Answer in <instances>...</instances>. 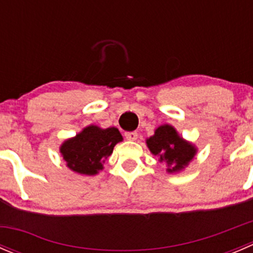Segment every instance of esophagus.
<instances>
[{
	"mask_svg": "<svg viewBox=\"0 0 253 253\" xmlns=\"http://www.w3.org/2000/svg\"><path fill=\"white\" fill-rule=\"evenodd\" d=\"M125 137H126L128 141H136L138 138V133L137 132H126L125 133Z\"/></svg>",
	"mask_w": 253,
	"mask_h": 253,
	"instance_id": "1",
	"label": "esophagus"
}]
</instances>
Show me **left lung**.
<instances>
[{"label":"left lung","instance_id":"obj_1","mask_svg":"<svg viewBox=\"0 0 253 253\" xmlns=\"http://www.w3.org/2000/svg\"><path fill=\"white\" fill-rule=\"evenodd\" d=\"M145 143L150 153L159 157V162L167 165L169 174L182 171L197 154V147L183 139L169 124L158 127L154 134L145 139Z\"/></svg>","mask_w":253,"mask_h":253}]
</instances>
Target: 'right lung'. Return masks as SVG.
Returning a JSON list of instances; mask_svg holds the SVG:
<instances>
[{
	"mask_svg": "<svg viewBox=\"0 0 253 253\" xmlns=\"http://www.w3.org/2000/svg\"><path fill=\"white\" fill-rule=\"evenodd\" d=\"M122 141L116 127L101 128L89 125L75 137L66 139L61 144L60 153L71 171L93 176L104 169V163L112 154L114 147Z\"/></svg>",
	"mask_w": 253,
	"mask_h": 253,
	"instance_id": "add662e5",
	"label": "right lung"
}]
</instances>
